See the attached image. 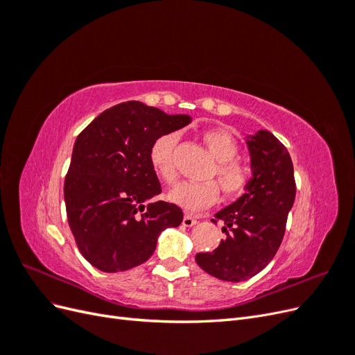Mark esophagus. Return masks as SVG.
<instances>
[{
  "label": "esophagus",
  "instance_id": "34e87169",
  "mask_svg": "<svg viewBox=\"0 0 355 355\" xmlns=\"http://www.w3.org/2000/svg\"><path fill=\"white\" fill-rule=\"evenodd\" d=\"M182 225H184V227H187V228H189V227H194V225H197V219H196V218H192L191 214H185V216H184V220H182Z\"/></svg>",
  "mask_w": 355,
  "mask_h": 355
}]
</instances>
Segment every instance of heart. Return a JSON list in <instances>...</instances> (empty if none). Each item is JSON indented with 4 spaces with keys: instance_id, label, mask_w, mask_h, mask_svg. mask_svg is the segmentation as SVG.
Instances as JSON below:
<instances>
[{
    "instance_id": "b5f03b06",
    "label": "heart",
    "mask_w": 355,
    "mask_h": 355,
    "mask_svg": "<svg viewBox=\"0 0 355 355\" xmlns=\"http://www.w3.org/2000/svg\"><path fill=\"white\" fill-rule=\"evenodd\" d=\"M202 142L209 148L210 154L219 163L214 170L222 189L228 196L241 192L250 180V171L243 164L234 161L239 155V144L234 136L220 127L204 130ZM178 133L167 132L159 135L149 148V161L157 176L166 184H175L178 170L175 166V148ZM168 200L189 213H200L211 207L219 200V187L214 182H182L168 192Z\"/></svg>"
}]
</instances>
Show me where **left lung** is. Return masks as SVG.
<instances>
[{
    "mask_svg": "<svg viewBox=\"0 0 355 355\" xmlns=\"http://www.w3.org/2000/svg\"><path fill=\"white\" fill-rule=\"evenodd\" d=\"M252 176L244 194L214 214L227 239L213 252L197 253L202 271L223 282L240 283L261 272L282 244L296 187L287 148L268 130L245 136Z\"/></svg>",
    "mask_w": 355,
    "mask_h": 355,
    "instance_id": "left-lung-1",
    "label": "left lung"
}]
</instances>
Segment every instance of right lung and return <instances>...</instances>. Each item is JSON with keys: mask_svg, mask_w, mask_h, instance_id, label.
Wrapping results in <instances>:
<instances>
[{"mask_svg": "<svg viewBox=\"0 0 355 355\" xmlns=\"http://www.w3.org/2000/svg\"><path fill=\"white\" fill-rule=\"evenodd\" d=\"M191 121L189 115L130 101L103 111L78 135L63 196L78 249L99 271L120 272L146 262L159 234L182 223L178 206L153 200L161 185L149 148L159 135Z\"/></svg>", "mask_w": 355, "mask_h": 355, "instance_id": "add662e5", "label": "right lung"}]
</instances>
